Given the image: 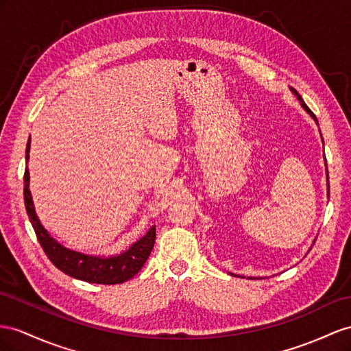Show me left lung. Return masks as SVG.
<instances>
[{
  "instance_id": "8db88e82",
  "label": "left lung",
  "mask_w": 351,
  "mask_h": 351,
  "mask_svg": "<svg viewBox=\"0 0 351 351\" xmlns=\"http://www.w3.org/2000/svg\"><path fill=\"white\" fill-rule=\"evenodd\" d=\"M291 88V92L296 96V97H298V101H300V104H301V106L304 108V111H307V114L311 117V119L314 120V121H316V124L319 125V121H317V119H316V115H314L311 111H310V108L307 106V105H305V102L302 101V97L300 96V93L298 92H296V90L295 88H292V87H289ZM320 136H322V133H320ZM322 142H323V138H322ZM326 165V163H325ZM326 181H328V197H329V176H328V169H326ZM314 241H316V240H313V245H314ZM310 250H311V246H310V249H308V252H310ZM307 252V254H308ZM231 276H236V274H232V273H230ZM245 278V277H243ZM247 278H256V277H247ZM259 278H261V277H259Z\"/></svg>"
}]
</instances>
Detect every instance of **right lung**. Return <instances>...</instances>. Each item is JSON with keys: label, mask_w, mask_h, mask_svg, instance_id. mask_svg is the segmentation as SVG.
<instances>
[{"label": "right lung", "mask_w": 351, "mask_h": 351, "mask_svg": "<svg viewBox=\"0 0 351 351\" xmlns=\"http://www.w3.org/2000/svg\"><path fill=\"white\" fill-rule=\"evenodd\" d=\"M31 149V136L26 143V165L29 160ZM23 197L25 208L28 213L29 221L34 227L35 234L38 237L40 245L47 258L65 274L78 278V280L97 283V285H119L128 282L139 273V269L147 263V259L154 247L156 241V226H152L147 234H143L134 243L120 254L101 256V255H87L77 252V250L68 249L60 245L56 239H53L49 231L43 227L40 218L35 212V206L32 202V195L29 191V170L25 169L23 176Z\"/></svg>", "instance_id": "add662e5"}]
</instances>
